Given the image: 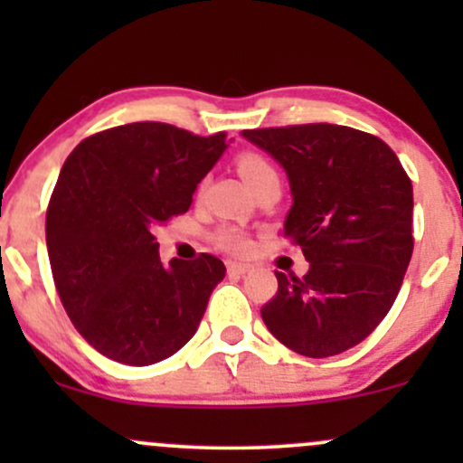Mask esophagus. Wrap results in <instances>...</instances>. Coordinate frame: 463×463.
Listing matches in <instances>:
<instances>
[{
    "instance_id": "1",
    "label": "esophagus",
    "mask_w": 463,
    "mask_h": 463,
    "mask_svg": "<svg viewBox=\"0 0 463 463\" xmlns=\"http://www.w3.org/2000/svg\"><path fill=\"white\" fill-rule=\"evenodd\" d=\"M226 268H228V274H232V276H243V274H248V272H250V265H248V263H235V261H228V263H226Z\"/></svg>"
}]
</instances>
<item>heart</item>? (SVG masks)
I'll use <instances>...</instances> for the list:
<instances>
[{"instance_id":"1","label":"heart","mask_w":463,"mask_h":463,"mask_svg":"<svg viewBox=\"0 0 463 463\" xmlns=\"http://www.w3.org/2000/svg\"><path fill=\"white\" fill-rule=\"evenodd\" d=\"M237 169L239 174H241V178L246 180L254 191L261 187V184L268 183V180L279 178V172H276L274 165L257 152H243L241 156L237 158ZM215 243L231 254H246L250 246H252L250 235L243 231V228L228 226V224L217 228Z\"/></svg>"}]
</instances>
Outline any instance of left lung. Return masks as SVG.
<instances>
[{"label": "left lung", "mask_w": 463, "mask_h": 463, "mask_svg": "<svg viewBox=\"0 0 463 463\" xmlns=\"http://www.w3.org/2000/svg\"><path fill=\"white\" fill-rule=\"evenodd\" d=\"M241 135L285 167L294 198L285 237L309 261L302 279L276 272L265 326L313 359L357 346L392 309L411 261V180L385 141L348 126Z\"/></svg>", "instance_id": "left-lung-1"}]
</instances>
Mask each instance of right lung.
<instances>
[{"mask_svg":"<svg viewBox=\"0 0 463 463\" xmlns=\"http://www.w3.org/2000/svg\"><path fill=\"white\" fill-rule=\"evenodd\" d=\"M224 150L226 132L137 121L87 137L67 156L47 206V254L69 320L104 357L150 365L198 331L224 263L202 252L165 268L152 231L187 213Z\"/></svg>","mask_w":463,"mask_h":463,"instance_id":"right-lung-1","label":"right lung"}]
</instances>
